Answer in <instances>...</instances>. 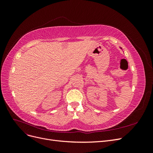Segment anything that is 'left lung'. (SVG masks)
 Instances as JSON below:
<instances>
[{"instance_id": "obj_1", "label": "left lung", "mask_w": 153, "mask_h": 153, "mask_svg": "<svg viewBox=\"0 0 153 153\" xmlns=\"http://www.w3.org/2000/svg\"><path fill=\"white\" fill-rule=\"evenodd\" d=\"M121 49H122V48H121Z\"/></svg>"}]
</instances>
